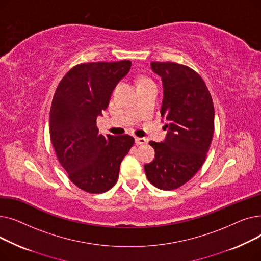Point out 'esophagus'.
I'll return each mask as SVG.
<instances>
[{"instance_id": "34e87169", "label": "esophagus", "mask_w": 261, "mask_h": 261, "mask_svg": "<svg viewBox=\"0 0 261 261\" xmlns=\"http://www.w3.org/2000/svg\"><path fill=\"white\" fill-rule=\"evenodd\" d=\"M147 143V140L145 138H135V144L136 145H144Z\"/></svg>"}]
</instances>
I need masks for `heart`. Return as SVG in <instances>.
Returning a JSON list of instances; mask_svg holds the SVG:
<instances>
[{"label":"heart","instance_id":"1","mask_svg":"<svg viewBox=\"0 0 261 261\" xmlns=\"http://www.w3.org/2000/svg\"><path fill=\"white\" fill-rule=\"evenodd\" d=\"M142 81H148V79H146V78H143V79H142L140 82H142Z\"/></svg>","mask_w":261,"mask_h":261}]
</instances>
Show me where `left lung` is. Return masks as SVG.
I'll return each mask as SVG.
<instances>
[{
	"instance_id": "8db88e82",
	"label": "left lung",
	"mask_w": 261,
	"mask_h": 261,
	"mask_svg": "<svg viewBox=\"0 0 261 261\" xmlns=\"http://www.w3.org/2000/svg\"><path fill=\"white\" fill-rule=\"evenodd\" d=\"M163 81L161 115L168 123L166 139L150 142L154 160L144 166L148 181L163 190L179 188L206 159L214 135L215 110L211 93L193 68L175 62H151Z\"/></svg>"
}]
</instances>
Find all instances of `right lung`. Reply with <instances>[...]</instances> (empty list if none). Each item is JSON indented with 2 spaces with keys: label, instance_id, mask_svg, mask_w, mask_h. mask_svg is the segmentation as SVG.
<instances>
[{
  "label": "right lung",
  "instance_id": "right-lung-1",
  "mask_svg": "<svg viewBox=\"0 0 261 261\" xmlns=\"http://www.w3.org/2000/svg\"><path fill=\"white\" fill-rule=\"evenodd\" d=\"M130 67L129 60L75 65L54 95L49 134L55 152L71 182L90 194L106 193L115 185L120 163L134 144L128 134L103 136L96 126Z\"/></svg>",
  "mask_w": 261,
  "mask_h": 261
}]
</instances>
